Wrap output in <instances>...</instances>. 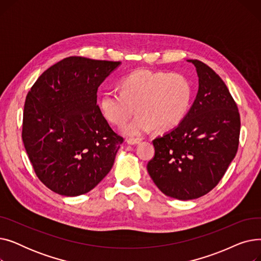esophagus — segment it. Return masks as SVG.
<instances>
[{"mask_svg": "<svg viewBox=\"0 0 261 261\" xmlns=\"http://www.w3.org/2000/svg\"><path fill=\"white\" fill-rule=\"evenodd\" d=\"M139 143H140L139 139H128L127 140V144H129V145H136Z\"/></svg>", "mask_w": 261, "mask_h": 261, "instance_id": "obj_1", "label": "esophagus"}]
</instances>
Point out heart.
Segmentation results:
<instances>
[{"label":"heart","instance_id":"obj_1","mask_svg":"<svg viewBox=\"0 0 261 261\" xmlns=\"http://www.w3.org/2000/svg\"><path fill=\"white\" fill-rule=\"evenodd\" d=\"M120 92L108 91L100 97L103 116L112 123L126 121L135 111L136 115L123 123L120 131L129 136H142L152 128L165 132L179 126L185 118L191 99L193 86L180 73L141 70L123 77Z\"/></svg>","mask_w":261,"mask_h":261}]
</instances>
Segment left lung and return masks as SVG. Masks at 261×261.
Listing matches in <instances>:
<instances>
[{
  "label": "left lung",
  "mask_w": 261,
  "mask_h": 261,
  "mask_svg": "<svg viewBox=\"0 0 261 261\" xmlns=\"http://www.w3.org/2000/svg\"><path fill=\"white\" fill-rule=\"evenodd\" d=\"M194 63L199 77L197 97L179 126L152 141L155 153L147 170L163 194L193 200L217 186L239 145L237 105L212 68Z\"/></svg>",
  "instance_id": "obj_1"
}]
</instances>
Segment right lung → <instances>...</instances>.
<instances>
[{
  "label": "right lung",
  "instance_id": "add662e5",
  "mask_svg": "<svg viewBox=\"0 0 261 261\" xmlns=\"http://www.w3.org/2000/svg\"><path fill=\"white\" fill-rule=\"evenodd\" d=\"M119 61L68 57L51 65L27 93L22 140L47 188L66 197L89 193L111 170L123 138L97 105V90Z\"/></svg>",
  "mask_w": 261,
  "mask_h": 261
}]
</instances>
